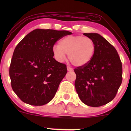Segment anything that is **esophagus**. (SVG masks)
I'll return each mask as SVG.
<instances>
[{
	"instance_id": "esophagus-1",
	"label": "esophagus",
	"mask_w": 131,
	"mask_h": 131,
	"mask_svg": "<svg viewBox=\"0 0 131 131\" xmlns=\"http://www.w3.org/2000/svg\"><path fill=\"white\" fill-rule=\"evenodd\" d=\"M67 70H68V71H70V72L73 71V69L70 67H67Z\"/></svg>"
}]
</instances>
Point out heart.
<instances>
[{
  "mask_svg": "<svg viewBox=\"0 0 131 131\" xmlns=\"http://www.w3.org/2000/svg\"><path fill=\"white\" fill-rule=\"evenodd\" d=\"M95 44L89 37L68 36L54 46L53 53L57 60L63 62L68 54L71 62L75 66H84L89 63L94 55Z\"/></svg>",
  "mask_w": 131,
  "mask_h": 131,
  "instance_id": "heart-1",
  "label": "heart"
}]
</instances>
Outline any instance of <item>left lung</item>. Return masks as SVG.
<instances>
[{
    "instance_id": "left-lung-1",
    "label": "left lung",
    "mask_w": 131,
    "mask_h": 131,
    "mask_svg": "<svg viewBox=\"0 0 131 131\" xmlns=\"http://www.w3.org/2000/svg\"><path fill=\"white\" fill-rule=\"evenodd\" d=\"M94 41L95 50L89 63L74 69L75 88L85 105L97 107L115 97L122 82V63L118 52L97 33H84Z\"/></svg>"
}]
</instances>
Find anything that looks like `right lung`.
<instances>
[{
  "mask_svg": "<svg viewBox=\"0 0 131 131\" xmlns=\"http://www.w3.org/2000/svg\"><path fill=\"white\" fill-rule=\"evenodd\" d=\"M67 31L36 29L15 49L9 70L13 91L23 102L34 106L52 100L67 73L66 64L53 58V47Z\"/></svg>",
  "mask_w": 131,
  "mask_h": 131,
  "instance_id": "add662e5",
  "label": "right lung"
}]
</instances>
